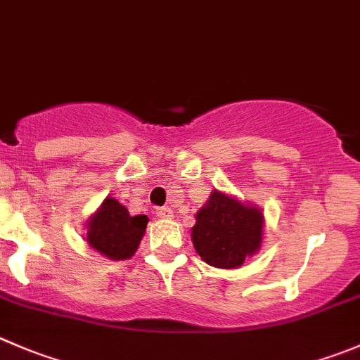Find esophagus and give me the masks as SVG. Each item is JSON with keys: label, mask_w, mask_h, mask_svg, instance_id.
I'll return each instance as SVG.
<instances>
[{"label": "esophagus", "mask_w": 360, "mask_h": 360, "mask_svg": "<svg viewBox=\"0 0 360 360\" xmlns=\"http://www.w3.org/2000/svg\"><path fill=\"white\" fill-rule=\"evenodd\" d=\"M156 216H158V218H170V216H172V209H170L169 205L156 207Z\"/></svg>", "instance_id": "esophagus-1"}]
</instances>
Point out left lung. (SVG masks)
Listing matches in <instances>:
<instances>
[{
    "label": "left lung",
    "instance_id": "1",
    "mask_svg": "<svg viewBox=\"0 0 360 360\" xmlns=\"http://www.w3.org/2000/svg\"><path fill=\"white\" fill-rule=\"evenodd\" d=\"M262 226L264 216L258 209L214 190L197 212L191 240L205 264L236 269L260 248Z\"/></svg>",
    "mask_w": 360,
    "mask_h": 360
}]
</instances>
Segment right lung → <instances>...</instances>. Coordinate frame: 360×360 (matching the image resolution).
I'll list each match as a JSON object with an SVG mask.
<instances>
[{
	"mask_svg": "<svg viewBox=\"0 0 360 360\" xmlns=\"http://www.w3.org/2000/svg\"><path fill=\"white\" fill-rule=\"evenodd\" d=\"M148 216H130L128 209L114 198H105L102 207L89 219L87 243L112 260H124L137 251L148 226Z\"/></svg>",
	"mask_w": 360,
	"mask_h": 360,
	"instance_id": "right-lung-1",
	"label": "right lung"
}]
</instances>
